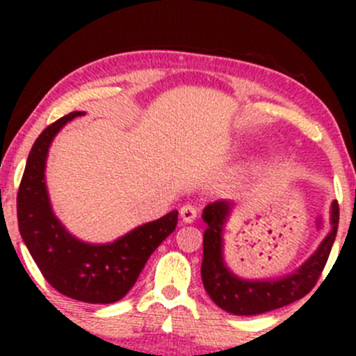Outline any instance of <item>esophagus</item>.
Segmentation results:
<instances>
[{"label":"esophagus","instance_id":"obj_1","mask_svg":"<svg viewBox=\"0 0 356 356\" xmlns=\"http://www.w3.org/2000/svg\"><path fill=\"white\" fill-rule=\"evenodd\" d=\"M196 217H198V210H196L193 204H184V207L181 208V218L182 222H186V224L193 222Z\"/></svg>","mask_w":356,"mask_h":356}]
</instances>
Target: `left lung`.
Listing matches in <instances>:
<instances>
[{"label":"left lung","instance_id":"left-lung-1","mask_svg":"<svg viewBox=\"0 0 356 356\" xmlns=\"http://www.w3.org/2000/svg\"><path fill=\"white\" fill-rule=\"evenodd\" d=\"M229 211L227 201H215L203 210V220L208 229L203 236V264L201 279L204 291L215 305L234 315H258L286 307L307 296L322 275L329 253L337 234L339 204L332 203L331 232L322 241L314 257L301 265L294 274L277 281H243L227 270L222 260V224Z\"/></svg>","mask_w":356,"mask_h":356}]
</instances>
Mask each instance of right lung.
I'll return each instance as SVG.
<instances>
[{
  "label": "right lung",
  "instance_id": "1",
  "mask_svg": "<svg viewBox=\"0 0 356 356\" xmlns=\"http://www.w3.org/2000/svg\"><path fill=\"white\" fill-rule=\"evenodd\" d=\"M82 115L72 111L44 129L32 145L17 193L19 231L42 277L58 293L86 303H115L129 293L143 267L175 231L177 211L141 225L111 245H84L56 220L44 184V163L56 132Z\"/></svg>",
  "mask_w": 356,
  "mask_h": 356
}]
</instances>
